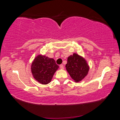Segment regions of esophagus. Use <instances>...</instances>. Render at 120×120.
<instances>
[{"label": "esophagus", "mask_w": 120, "mask_h": 120, "mask_svg": "<svg viewBox=\"0 0 120 120\" xmlns=\"http://www.w3.org/2000/svg\"><path fill=\"white\" fill-rule=\"evenodd\" d=\"M60 68L61 69H64V66L63 64H60Z\"/></svg>", "instance_id": "obj_1"}]
</instances>
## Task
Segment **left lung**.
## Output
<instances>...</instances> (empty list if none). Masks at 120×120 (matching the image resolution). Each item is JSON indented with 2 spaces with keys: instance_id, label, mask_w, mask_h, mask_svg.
<instances>
[{
  "instance_id": "8db88e82",
  "label": "left lung",
  "mask_w": 120,
  "mask_h": 120,
  "mask_svg": "<svg viewBox=\"0 0 120 120\" xmlns=\"http://www.w3.org/2000/svg\"><path fill=\"white\" fill-rule=\"evenodd\" d=\"M66 70L75 82H79L88 74L89 67L85 59L77 53L68 58Z\"/></svg>"
}]
</instances>
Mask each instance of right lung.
<instances>
[{
	"label": "right lung",
	"instance_id": "1",
	"mask_svg": "<svg viewBox=\"0 0 120 120\" xmlns=\"http://www.w3.org/2000/svg\"><path fill=\"white\" fill-rule=\"evenodd\" d=\"M59 66L55 60L45 56L38 55L31 65V72L34 79L41 84L45 85L51 82Z\"/></svg>",
	"mask_w": 120,
	"mask_h": 120
}]
</instances>
